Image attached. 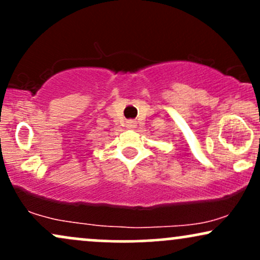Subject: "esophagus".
Listing matches in <instances>:
<instances>
[{
    "mask_svg": "<svg viewBox=\"0 0 260 260\" xmlns=\"http://www.w3.org/2000/svg\"><path fill=\"white\" fill-rule=\"evenodd\" d=\"M137 126V123H136V121H128V127H131V128H134Z\"/></svg>",
    "mask_w": 260,
    "mask_h": 260,
    "instance_id": "esophagus-1",
    "label": "esophagus"
}]
</instances>
